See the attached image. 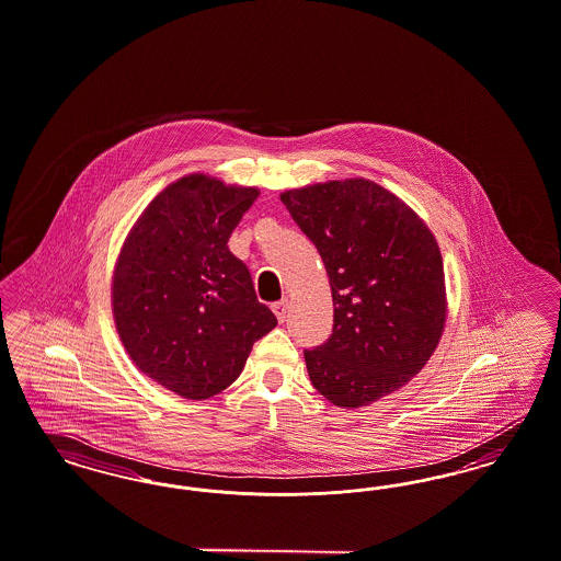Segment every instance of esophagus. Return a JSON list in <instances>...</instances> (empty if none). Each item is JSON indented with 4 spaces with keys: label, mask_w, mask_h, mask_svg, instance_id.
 <instances>
[{
    "label": "esophagus",
    "mask_w": 561,
    "mask_h": 561,
    "mask_svg": "<svg viewBox=\"0 0 561 561\" xmlns=\"http://www.w3.org/2000/svg\"><path fill=\"white\" fill-rule=\"evenodd\" d=\"M272 310L276 313V318L283 322V320L287 318V311H289V299H287V297H283L280 301L272 304Z\"/></svg>",
    "instance_id": "obj_1"
}]
</instances>
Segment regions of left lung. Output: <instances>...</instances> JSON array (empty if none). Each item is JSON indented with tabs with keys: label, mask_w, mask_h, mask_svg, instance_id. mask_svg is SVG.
I'll return each mask as SVG.
<instances>
[{
	"label": "left lung",
	"mask_w": 561,
	"mask_h": 561,
	"mask_svg": "<svg viewBox=\"0 0 561 561\" xmlns=\"http://www.w3.org/2000/svg\"><path fill=\"white\" fill-rule=\"evenodd\" d=\"M329 274L334 324L306 350L311 385L339 408H362L408 385L445 329L435 234L397 195L366 179L280 193Z\"/></svg>",
	"instance_id": "8db88e82"
}]
</instances>
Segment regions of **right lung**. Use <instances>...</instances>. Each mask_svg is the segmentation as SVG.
Listing matches in <instances>:
<instances>
[{
  "instance_id": "right-lung-1",
  "label": "right lung",
  "mask_w": 561,
  "mask_h": 561,
  "mask_svg": "<svg viewBox=\"0 0 561 561\" xmlns=\"http://www.w3.org/2000/svg\"><path fill=\"white\" fill-rule=\"evenodd\" d=\"M206 174L168 185L128 232L112 278L116 331L135 366L185 399L225 391L276 327L229 239L257 199Z\"/></svg>"
}]
</instances>
